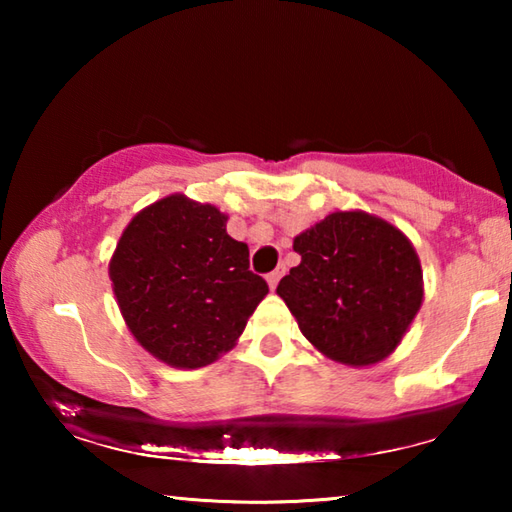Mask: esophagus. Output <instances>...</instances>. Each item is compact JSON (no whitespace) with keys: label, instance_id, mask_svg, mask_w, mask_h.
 <instances>
[{"label":"esophagus","instance_id":"esophagus-1","mask_svg":"<svg viewBox=\"0 0 512 512\" xmlns=\"http://www.w3.org/2000/svg\"><path fill=\"white\" fill-rule=\"evenodd\" d=\"M284 275V266H280V268H275V271H271L266 275V282H268V287L271 289H275L277 287V282H280V277Z\"/></svg>","mask_w":512,"mask_h":512}]
</instances>
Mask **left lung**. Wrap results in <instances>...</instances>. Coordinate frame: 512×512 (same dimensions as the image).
Masks as SVG:
<instances>
[{"instance_id": "1", "label": "left lung", "mask_w": 512, "mask_h": 512, "mask_svg": "<svg viewBox=\"0 0 512 512\" xmlns=\"http://www.w3.org/2000/svg\"><path fill=\"white\" fill-rule=\"evenodd\" d=\"M293 250L302 259L277 293L305 339L348 366L388 357L422 305L411 241L366 212H334L293 239Z\"/></svg>"}]
</instances>
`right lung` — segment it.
<instances>
[{
  "label": "right lung",
  "instance_id": "1",
  "mask_svg": "<svg viewBox=\"0 0 512 512\" xmlns=\"http://www.w3.org/2000/svg\"><path fill=\"white\" fill-rule=\"evenodd\" d=\"M225 221L214 205L167 196L128 223L112 255L121 316L169 366L201 368L228 352L268 293Z\"/></svg>",
  "mask_w": 512,
  "mask_h": 512
}]
</instances>
